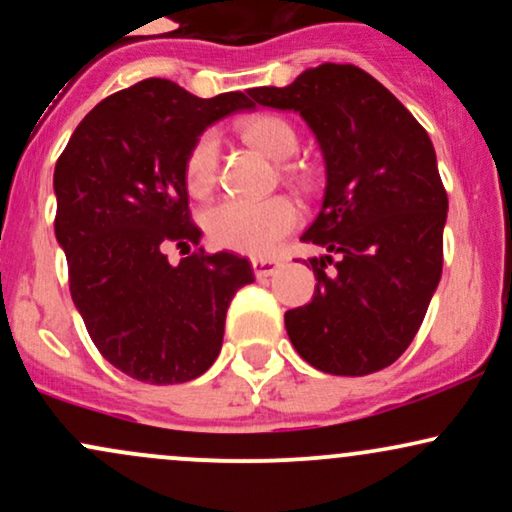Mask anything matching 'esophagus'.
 <instances>
[{
    "label": "esophagus",
    "mask_w": 512,
    "mask_h": 512,
    "mask_svg": "<svg viewBox=\"0 0 512 512\" xmlns=\"http://www.w3.org/2000/svg\"><path fill=\"white\" fill-rule=\"evenodd\" d=\"M279 267H281L279 260H262V257L252 260V269H255L257 279H264V276H272Z\"/></svg>",
    "instance_id": "obj_1"
}]
</instances>
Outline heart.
<instances>
[{
	"mask_svg": "<svg viewBox=\"0 0 512 512\" xmlns=\"http://www.w3.org/2000/svg\"><path fill=\"white\" fill-rule=\"evenodd\" d=\"M240 137L272 161H289L298 151V132L286 117L274 113L252 115L240 122ZM219 168V139L214 132L199 134L185 158V185L190 195H209ZM204 231L219 248L267 257L296 228L298 209L291 199L269 197L260 202L226 199L204 211Z\"/></svg>",
	"mask_w": 512,
	"mask_h": 512,
	"instance_id": "obj_1",
	"label": "heart"
}]
</instances>
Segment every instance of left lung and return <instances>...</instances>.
Instances as JSON below:
<instances>
[{
  "label": "left lung",
  "instance_id": "left-lung-1",
  "mask_svg": "<svg viewBox=\"0 0 512 512\" xmlns=\"http://www.w3.org/2000/svg\"><path fill=\"white\" fill-rule=\"evenodd\" d=\"M264 108L293 110L325 158V195L301 240L313 257V301L284 315L291 344L332 375L395 363L438 289L448 195L426 129L354 64L305 69L284 88H250ZM339 254L335 272H324Z\"/></svg>",
  "mask_w": 512,
  "mask_h": 512
}]
</instances>
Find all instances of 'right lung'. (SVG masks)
Segmentation results:
<instances>
[{"instance_id":"add662e5","label":"right lung","mask_w":512,"mask_h":512,"mask_svg":"<svg viewBox=\"0 0 512 512\" xmlns=\"http://www.w3.org/2000/svg\"><path fill=\"white\" fill-rule=\"evenodd\" d=\"M245 93L197 98L168 79L108 96L74 129L55 166V236L69 291L103 358L149 385L187 383L219 356L226 310L252 284L250 262L190 250L185 158L221 117L252 110Z\"/></svg>"}]
</instances>
